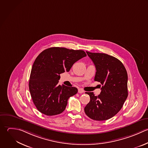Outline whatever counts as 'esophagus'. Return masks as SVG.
I'll return each instance as SVG.
<instances>
[{
    "instance_id": "obj_1",
    "label": "esophagus",
    "mask_w": 148,
    "mask_h": 148,
    "mask_svg": "<svg viewBox=\"0 0 148 148\" xmlns=\"http://www.w3.org/2000/svg\"><path fill=\"white\" fill-rule=\"evenodd\" d=\"M84 92V90H83V89H82V88H79L78 89V93H82Z\"/></svg>"
}]
</instances>
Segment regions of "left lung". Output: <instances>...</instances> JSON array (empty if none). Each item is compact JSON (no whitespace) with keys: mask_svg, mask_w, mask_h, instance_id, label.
Instances as JSON below:
<instances>
[{"mask_svg":"<svg viewBox=\"0 0 148 148\" xmlns=\"http://www.w3.org/2000/svg\"><path fill=\"white\" fill-rule=\"evenodd\" d=\"M95 65V81L102 85L100 94L86 92L90 101L84 108L86 115L95 121H106L115 116L122 108L128 96L127 73L117 58L103 53L86 51Z\"/></svg>","mask_w":148,"mask_h":148,"instance_id":"8db88e82","label":"left lung"}]
</instances>
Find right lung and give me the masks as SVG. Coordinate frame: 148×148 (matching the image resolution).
I'll return each instance as SVG.
<instances>
[{"label": "right lung", "instance_id": "add662e5", "mask_svg": "<svg viewBox=\"0 0 148 148\" xmlns=\"http://www.w3.org/2000/svg\"><path fill=\"white\" fill-rule=\"evenodd\" d=\"M85 56L82 50L62 47H51L38 55L32 68L29 87L33 102L40 112L53 116L64 111L68 99L78 89L58 85L60 74L69 72L74 63Z\"/></svg>", "mask_w": 148, "mask_h": 148}]
</instances>
